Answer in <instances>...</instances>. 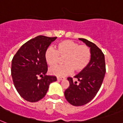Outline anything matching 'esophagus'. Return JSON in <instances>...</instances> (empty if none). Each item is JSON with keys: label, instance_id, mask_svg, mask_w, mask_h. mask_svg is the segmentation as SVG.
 Instances as JSON below:
<instances>
[{"label": "esophagus", "instance_id": "1", "mask_svg": "<svg viewBox=\"0 0 123 123\" xmlns=\"http://www.w3.org/2000/svg\"><path fill=\"white\" fill-rule=\"evenodd\" d=\"M57 80H64V77H60V76H58V77L57 78Z\"/></svg>", "mask_w": 123, "mask_h": 123}]
</instances>
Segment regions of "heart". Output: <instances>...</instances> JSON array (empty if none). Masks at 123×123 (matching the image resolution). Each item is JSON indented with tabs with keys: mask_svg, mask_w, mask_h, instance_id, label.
Wrapping results in <instances>:
<instances>
[{
	"mask_svg": "<svg viewBox=\"0 0 123 123\" xmlns=\"http://www.w3.org/2000/svg\"><path fill=\"white\" fill-rule=\"evenodd\" d=\"M60 57L63 58V66H55L49 69L52 75L62 76L73 72H80L87 66L91 59V50L86 45H80L72 40H64L58 43L56 50L48 47L44 53L45 62L50 66L58 63Z\"/></svg>",
	"mask_w": 123,
	"mask_h": 123,
	"instance_id": "b5f03b06",
	"label": "heart"
}]
</instances>
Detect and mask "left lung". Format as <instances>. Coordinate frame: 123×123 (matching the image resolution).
<instances>
[{
    "instance_id": "8db88e82",
    "label": "left lung",
    "mask_w": 123,
    "mask_h": 123,
    "mask_svg": "<svg viewBox=\"0 0 123 123\" xmlns=\"http://www.w3.org/2000/svg\"><path fill=\"white\" fill-rule=\"evenodd\" d=\"M90 48L91 59L86 68L74 76L79 82L68 78L69 86L64 92L67 101L74 106L88 103L95 97L101 87L106 71L104 54L93 43L85 38H79Z\"/></svg>"
}]
</instances>
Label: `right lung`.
Wrapping results in <instances>:
<instances>
[{"instance_id": "add662e5", "label": "right lung", "mask_w": 123, "mask_h": 123, "mask_svg": "<svg viewBox=\"0 0 123 123\" xmlns=\"http://www.w3.org/2000/svg\"><path fill=\"white\" fill-rule=\"evenodd\" d=\"M57 37L39 35L20 47L12 60L11 75L16 89L25 100L35 102L44 97L55 76L46 75L45 50ZM42 77L40 80L37 78Z\"/></svg>"}]
</instances>
